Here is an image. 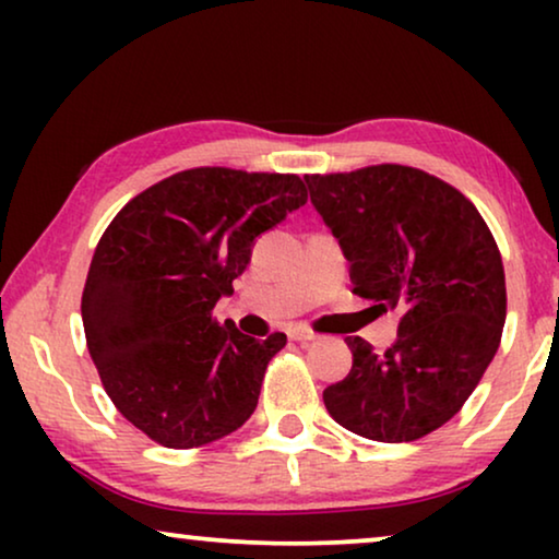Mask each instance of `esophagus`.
<instances>
[{"instance_id":"obj_1","label":"esophagus","mask_w":559,"mask_h":559,"mask_svg":"<svg viewBox=\"0 0 559 559\" xmlns=\"http://www.w3.org/2000/svg\"><path fill=\"white\" fill-rule=\"evenodd\" d=\"M287 335H289V341H297V343H310V341H316V333L308 331V328H305V325L289 328Z\"/></svg>"}]
</instances>
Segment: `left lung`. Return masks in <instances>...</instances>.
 <instances>
[{
    "label": "left lung",
    "mask_w": 559,
    "mask_h": 559,
    "mask_svg": "<svg viewBox=\"0 0 559 559\" xmlns=\"http://www.w3.org/2000/svg\"><path fill=\"white\" fill-rule=\"evenodd\" d=\"M305 182L348 259L354 293L400 312L384 354L346 338L354 366L323 392L325 409L361 438H425L457 415L499 350V247L468 198L415 167L371 165Z\"/></svg>",
    "instance_id": "left-lung-1"
}]
</instances>
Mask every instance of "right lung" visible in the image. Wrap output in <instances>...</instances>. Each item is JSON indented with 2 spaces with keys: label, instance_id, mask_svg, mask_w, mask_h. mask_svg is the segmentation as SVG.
I'll use <instances>...</instances> for the list:
<instances>
[{
  "label": "right lung",
  "instance_id": "add662e5",
  "mask_svg": "<svg viewBox=\"0 0 559 559\" xmlns=\"http://www.w3.org/2000/svg\"><path fill=\"white\" fill-rule=\"evenodd\" d=\"M308 203L297 175L195 167L132 198L106 228L81 297L88 354L117 409L165 448L226 438L257 409L287 335L257 341L213 308L254 241Z\"/></svg>",
  "mask_w": 559,
  "mask_h": 559
}]
</instances>
